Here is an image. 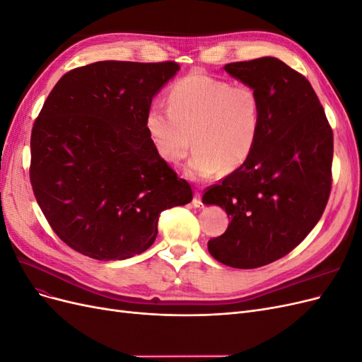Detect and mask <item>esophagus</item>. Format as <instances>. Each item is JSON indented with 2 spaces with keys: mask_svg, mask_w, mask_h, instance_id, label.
<instances>
[{
  "mask_svg": "<svg viewBox=\"0 0 362 362\" xmlns=\"http://www.w3.org/2000/svg\"><path fill=\"white\" fill-rule=\"evenodd\" d=\"M193 205L196 208H204V202H202V198H201V192L196 190L194 192V198H193Z\"/></svg>",
  "mask_w": 362,
  "mask_h": 362,
  "instance_id": "esophagus-1",
  "label": "esophagus"
}]
</instances>
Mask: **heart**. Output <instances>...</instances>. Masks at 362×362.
Returning a JSON list of instances; mask_svg holds the SVG:
<instances>
[{
	"label": "heart",
	"instance_id": "1",
	"mask_svg": "<svg viewBox=\"0 0 362 362\" xmlns=\"http://www.w3.org/2000/svg\"><path fill=\"white\" fill-rule=\"evenodd\" d=\"M168 101L169 107L151 105L145 116L152 145L164 161L180 163L193 144L187 173L205 180L218 169L234 172L250 157L261 122L254 87L192 72L170 86Z\"/></svg>",
	"mask_w": 362,
	"mask_h": 362
}]
</instances>
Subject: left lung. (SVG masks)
Here are the masks:
<instances>
[{
    "label": "left lung",
    "mask_w": 362,
    "mask_h": 362,
    "mask_svg": "<svg viewBox=\"0 0 362 362\" xmlns=\"http://www.w3.org/2000/svg\"><path fill=\"white\" fill-rule=\"evenodd\" d=\"M261 100L250 157L202 196L231 223L208 242L225 266L257 269L286 257L320 221L332 185L334 134L313 86L275 57L228 63Z\"/></svg>",
    "instance_id": "left-lung-1"
}]
</instances>
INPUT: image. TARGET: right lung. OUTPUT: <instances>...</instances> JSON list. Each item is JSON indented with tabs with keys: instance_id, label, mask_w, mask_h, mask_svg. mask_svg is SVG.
Listing matches in <instances>:
<instances>
[{
	"instance_id": "1",
	"label": "right lung",
	"mask_w": 362,
	"mask_h": 362,
	"mask_svg": "<svg viewBox=\"0 0 362 362\" xmlns=\"http://www.w3.org/2000/svg\"><path fill=\"white\" fill-rule=\"evenodd\" d=\"M175 62H96L64 74L31 131L30 181L52 231L80 254L127 259L157 237L160 213L193 198L152 145L145 116Z\"/></svg>"
}]
</instances>
